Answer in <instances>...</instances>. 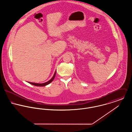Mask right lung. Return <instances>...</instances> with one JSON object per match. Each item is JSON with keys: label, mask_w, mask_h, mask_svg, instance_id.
<instances>
[{"label": "right lung", "mask_w": 132, "mask_h": 132, "mask_svg": "<svg viewBox=\"0 0 132 132\" xmlns=\"http://www.w3.org/2000/svg\"><path fill=\"white\" fill-rule=\"evenodd\" d=\"M55 75H56V71L55 72L54 74V75L53 76V77H52L49 81H47V82L44 83H33V82H28L29 83L32 84V85H34L37 86H45L47 85L48 84H50V83L54 80V78H55Z\"/></svg>", "instance_id": "add662e5"}]
</instances>
